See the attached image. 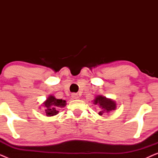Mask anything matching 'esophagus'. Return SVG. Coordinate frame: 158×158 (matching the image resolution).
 I'll list each match as a JSON object with an SVG mask.
<instances>
[{
	"label": "esophagus",
	"mask_w": 158,
	"mask_h": 158,
	"mask_svg": "<svg viewBox=\"0 0 158 158\" xmlns=\"http://www.w3.org/2000/svg\"><path fill=\"white\" fill-rule=\"evenodd\" d=\"M72 98L73 99H77V98H79V96L77 94H72Z\"/></svg>",
	"instance_id": "obj_1"
}]
</instances>
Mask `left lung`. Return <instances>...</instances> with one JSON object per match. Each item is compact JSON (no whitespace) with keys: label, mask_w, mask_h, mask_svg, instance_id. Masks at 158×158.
<instances>
[{"label":"left lung","mask_w":158,"mask_h":158,"mask_svg":"<svg viewBox=\"0 0 158 158\" xmlns=\"http://www.w3.org/2000/svg\"><path fill=\"white\" fill-rule=\"evenodd\" d=\"M93 103L95 105L99 106V108H101V111L98 112L100 116H102L103 114H109L116 109V103L115 101L108 98L102 95H98L95 97Z\"/></svg>","instance_id":"8db88e82"}]
</instances>
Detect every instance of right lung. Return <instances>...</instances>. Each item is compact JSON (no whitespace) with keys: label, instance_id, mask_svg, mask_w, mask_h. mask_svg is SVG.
<instances>
[{"label":"right lung","instance_id":"obj_1","mask_svg":"<svg viewBox=\"0 0 158 158\" xmlns=\"http://www.w3.org/2000/svg\"><path fill=\"white\" fill-rule=\"evenodd\" d=\"M44 108L45 114L47 116H53L59 113L60 108H63L66 106V101L56 98L53 95H49L46 101L42 103Z\"/></svg>","mask_w":158,"mask_h":158}]
</instances>
